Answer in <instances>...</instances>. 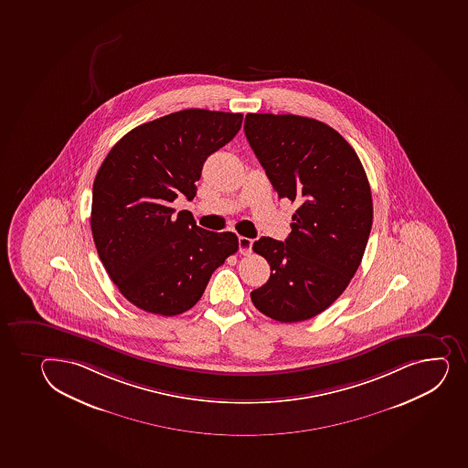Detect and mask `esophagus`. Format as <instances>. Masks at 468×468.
<instances>
[{"label": "esophagus", "mask_w": 468, "mask_h": 468, "mask_svg": "<svg viewBox=\"0 0 468 468\" xmlns=\"http://www.w3.org/2000/svg\"><path fill=\"white\" fill-rule=\"evenodd\" d=\"M238 244H239V251L242 255H250L251 246H253V239L246 237L238 238Z\"/></svg>", "instance_id": "34e87169"}]
</instances>
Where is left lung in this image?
Returning a JSON list of instances; mask_svg holds the SVG:
<instances>
[{
	"mask_svg": "<svg viewBox=\"0 0 468 468\" xmlns=\"http://www.w3.org/2000/svg\"><path fill=\"white\" fill-rule=\"evenodd\" d=\"M244 131L278 197L299 206L285 242H253L271 271L251 303L280 323L314 318L347 289L366 251L373 222L366 170L352 145L321 121L247 113Z\"/></svg>",
	"mask_w": 468,
	"mask_h": 468,
	"instance_id": "obj_1",
	"label": "left lung"
}]
</instances>
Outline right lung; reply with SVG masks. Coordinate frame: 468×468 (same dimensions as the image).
<instances>
[{"instance_id":"right-lung-1","label":"right lung","mask_w":468,"mask_h":468,"mask_svg":"<svg viewBox=\"0 0 468 468\" xmlns=\"http://www.w3.org/2000/svg\"><path fill=\"white\" fill-rule=\"evenodd\" d=\"M241 113L187 109L122 136L93 181V241L121 294L161 316L184 314L203 296L213 271L237 253L231 231L204 230L176 197L197 195L208 154L233 140Z\"/></svg>"}]
</instances>
